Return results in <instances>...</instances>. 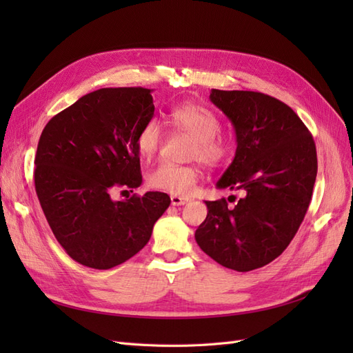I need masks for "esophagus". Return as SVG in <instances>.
I'll return each instance as SVG.
<instances>
[{
	"label": "esophagus",
	"mask_w": 353,
	"mask_h": 353,
	"mask_svg": "<svg viewBox=\"0 0 353 353\" xmlns=\"http://www.w3.org/2000/svg\"><path fill=\"white\" fill-rule=\"evenodd\" d=\"M170 201H172V205H174V206H183V205H185V203H188V201H190V199L183 197V196L172 194V196H170Z\"/></svg>",
	"instance_id": "1"
}]
</instances>
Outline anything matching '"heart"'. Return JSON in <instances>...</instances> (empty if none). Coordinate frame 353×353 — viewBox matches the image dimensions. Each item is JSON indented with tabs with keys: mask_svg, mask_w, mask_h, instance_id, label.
Here are the masks:
<instances>
[{
	"mask_svg": "<svg viewBox=\"0 0 353 353\" xmlns=\"http://www.w3.org/2000/svg\"><path fill=\"white\" fill-rule=\"evenodd\" d=\"M168 123L172 130L194 138L191 157L206 165L227 162L234 153L231 138L219 134L221 119L215 112L193 103L175 105L168 113ZM162 128L152 119L143 125L137 135V150L144 159H152L162 145ZM199 172L194 166H181L163 162L153 168L147 175L152 188L168 191L170 194L187 196L194 188Z\"/></svg>",
	"mask_w": 353,
	"mask_h": 353,
	"instance_id": "heart-1",
	"label": "heart"
}]
</instances>
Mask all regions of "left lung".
Here are the masks:
<instances>
[{"label":"left lung","mask_w":353,"mask_h":353,"mask_svg":"<svg viewBox=\"0 0 353 353\" xmlns=\"http://www.w3.org/2000/svg\"><path fill=\"white\" fill-rule=\"evenodd\" d=\"M237 135L232 163L218 188L241 191L237 205L206 201L208 216L196 230L200 249L225 268H262L287 249L306 215L316 178L312 134L288 105L254 91L212 90Z\"/></svg>","instance_id":"obj_1"}]
</instances>
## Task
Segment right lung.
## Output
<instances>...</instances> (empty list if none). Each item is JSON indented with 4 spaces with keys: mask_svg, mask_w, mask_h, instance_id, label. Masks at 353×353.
<instances>
[{
    "mask_svg": "<svg viewBox=\"0 0 353 353\" xmlns=\"http://www.w3.org/2000/svg\"><path fill=\"white\" fill-rule=\"evenodd\" d=\"M152 90L101 88L51 117L39 137L35 191L73 261L110 270L140 252L169 208L166 193L113 200L143 183L137 135L152 121Z\"/></svg>",
    "mask_w": 353,
    "mask_h": 353,
    "instance_id": "right-lung-1",
    "label": "right lung"
}]
</instances>
